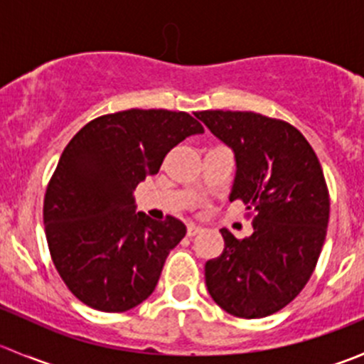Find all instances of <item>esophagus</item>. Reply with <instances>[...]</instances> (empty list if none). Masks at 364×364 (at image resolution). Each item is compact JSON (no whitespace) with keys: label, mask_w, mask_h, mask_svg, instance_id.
Returning a JSON list of instances; mask_svg holds the SVG:
<instances>
[{"label":"esophagus","mask_w":364,"mask_h":364,"mask_svg":"<svg viewBox=\"0 0 364 364\" xmlns=\"http://www.w3.org/2000/svg\"><path fill=\"white\" fill-rule=\"evenodd\" d=\"M203 230V227L197 225V223H188V236H197V234H200Z\"/></svg>","instance_id":"34e87169"}]
</instances>
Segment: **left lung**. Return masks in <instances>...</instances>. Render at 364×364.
<instances>
[{
	"label": "left lung",
	"instance_id": "1",
	"mask_svg": "<svg viewBox=\"0 0 364 364\" xmlns=\"http://www.w3.org/2000/svg\"><path fill=\"white\" fill-rule=\"evenodd\" d=\"M232 149L236 176L229 200L253 209L245 240L222 229V255L205 262V287L234 317L262 318L287 306L315 269L329 222L322 167L297 128L257 112L196 114Z\"/></svg>",
	"mask_w": 364,
	"mask_h": 364
}]
</instances>
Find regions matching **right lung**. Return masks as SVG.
<instances>
[{
    "label": "right lung",
    "instance_id": "1",
    "mask_svg": "<svg viewBox=\"0 0 364 364\" xmlns=\"http://www.w3.org/2000/svg\"><path fill=\"white\" fill-rule=\"evenodd\" d=\"M197 134L203 124L186 112L130 109L90 121L68 142L47 186L43 223L54 266L84 304L117 314L153 294L186 225L135 211L134 190Z\"/></svg>",
    "mask_w": 364,
    "mask_h": 364
}]
</instances>
